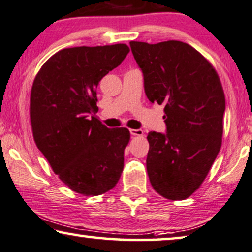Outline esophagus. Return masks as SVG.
I'll return each instance as SVG.
<instances>
[{"mask_svg": "<svg viewBox=\"0 0 252 252\" xmlns=\"http://www.w3.org/2000/svg\"><path fill=\"white\" fill-rule=\"evenodd\" d=\"M129 132L133 136H143L144 134V132L142 129H129Z\"/></svg>", "mask_w": 252, "mask_h": 252, "instance_id": "obj_1", "label": "esophagus"}]
</instances>
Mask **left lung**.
Instances as JSON below:
<instances>
[{
	"label": "left lung",
	"instance_id": "8db88e82",
	"mask_svg": "<svg viewBox=\"0 0 252 252\" xmlns=\"http://www.w3.org/2000/svg\"><path fill=\"white\" fill-rule=\"evenodd\" d=\"M129 44L148 99L165 105L167 133L147 136L149 180L163 198L185 200L201 187L221 147L225 95L220 76L187 43Z\"/></svg>",
	"mask_w": 252,
	"mask_h": 252
}]
</instances>
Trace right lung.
<instances>
[{
  "mask_svg": "<svg viewBox=\"0 0 252 252\" xmlns=\"http://www.w3.org/2000/svg\"><path fill=\"white\" fill-rule=\"evenodd\" d=\"M128 52L126 44L60 50L32 83L29 116L35 143L58 177L79 194H103L123 173L130 133L108 128L95 117L96 87Z\"/></svg>",
  "mask_w": 252,
  "mask_h": 252,
  "instance_id": "right-lung-1",
  "label": "right lung"
}]
</instances>
